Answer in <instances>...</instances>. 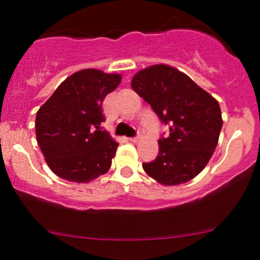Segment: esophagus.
Listing matches in <instances>:
<instances>
[{
	"mask_svg": "<svg viewBox=\"0 0 260 260\" xmlns=\"http://www.w3.org/2000/svg\"><path fill=\"white\" fill-rule=\"evenodd\" d=\"M139 139H140V134H137L136 137H132V138H129V140H131V142H132V143H137Z\"/></svg>",
	"mask_w": 260,
	"mask_h": 260,
	"instance_id": "esophagus-1",
	"label": "esophagus"
}]
</instances>
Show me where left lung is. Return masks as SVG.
Here are the masks:
<instances>
[{"label": "left lung", "instance_id": "left-lung-1", "mask_svg": "<svg viewBox=\"0 0 260 260\" xmlns=\"http://www.w3.org/2000/svg\"><path fill=\"white\" fill-rule=\"evenodd\" d=\"M133 90L160 121L170 124L159 139L156 159L143 169L164 186L186 183L207 166L222 127L219 103L187 74L168 64H155L133 77Z\"/></svg>", "mask_w": 260, "mask_h": 260}]
</instances>
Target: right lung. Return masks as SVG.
<instances>
[{
  "label": "right lung",
  "instance_id": "right-lung-1",
  "mask_svg": "<svg viewBox=\"0 0 260 260\" xmlns=\"http://www.w3.org/2000/svg\"><path fill=\"white\" fill-rule=\"evenodd\" d=\"M121 79L117 73L78 71L39 109L35 118L38 144L58 177L86 183L111 168L118 143L101 127L105 121L101 106Z\"/></svg>",
  "mask_w": 260,
  "mask_h": 260
}]
</instances>
